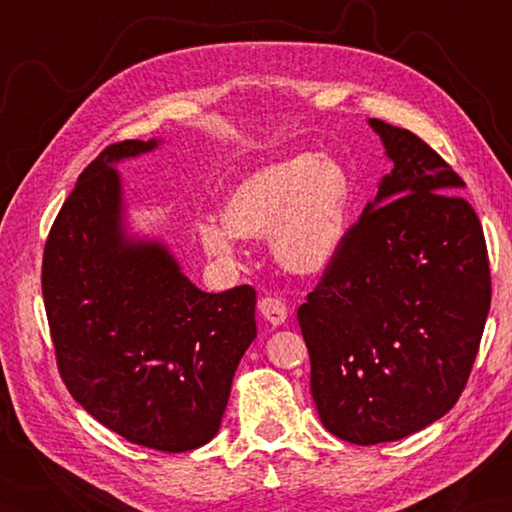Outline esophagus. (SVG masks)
<instances>
[{
    "label": "esophagus",
    "mask_w": 512,
    "mask_h": 512,
    "mask_svg": "<svg viewBox=\"0 0 512 512\" xmlns=\"http://www.w3.org/2000/svg\"><path fill=\"white\" fill-rule=\"evenodd\" d=\"M259 312H262V317L270 325H275V328L281 323H286V319H288L286 303L277 299V297H262V299H259Z\"/></svg>",
    "instance_id": "obj_1"
}]
</instances>
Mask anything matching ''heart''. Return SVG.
Wrapping results in <instances>:
<instances>
[{"instance_id": "b5f03b06", "label": "heart", "mask_w": 512, "mask_h": 512, "mask_svg": "<svg viewBox=\"0 0 512 512\" xmlns=\"http://www.w3.org/2000/svg\"><path fill=\"white\" fill-rule=\"evenodd\" d=\"M350 182L339 162L301 154L248 173L228 195L224 217H204L198 235L224 266L242 259L239 237H270L277 262L297 275L332 264L347 228Z\"/></svg>"}]
</instances>
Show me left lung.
<instances>
[{
    "instance_id": "obj_1",
    "label": "left lung",
    "mask_w": 512,
    "mask_h": 512,
    "mask_svg": "<svg viewBox=\"0 0 512 512\" xmlns=\"http://www.w3.org/2000/svg\"><path fill=\"white\" fill-rule=\"evenodd\" d=\"M369 125L394 169L297 310L323 427L363 447L411 436L458 402L491 308L464 180L409 129Z\"/></svg>"
}]
</instances>
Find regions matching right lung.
Here are the masks:
<instances>
[{"instance_id": "right-lung-1", "label": "right lung", "mask_w": 512, "mask_h": 512, "mask_svg": "<svg viewBox=\"0 0 512 512\" xmlns=\"http://www.w3.org/2000/svg\"><path fill=\"white\" fill-rule=\"evenodd\" d=\"M156 147L123 140L85 167L50 228L41 290L72 398L125 440L182 453L220 429L257 295L202 292L160 242L125 235L112 165Z\"/></svg>"}]
</instances>
